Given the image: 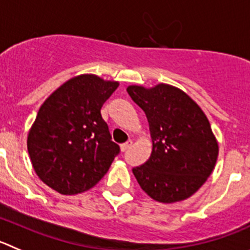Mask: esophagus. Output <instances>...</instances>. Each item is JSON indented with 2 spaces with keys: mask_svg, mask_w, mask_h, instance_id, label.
Instances as JSON below:
<instances>
[{
  "mask_svg": "<svg viewBox=\"0 0 250 250\" xmlns=\"http://www.w3.org/2000/svg\"><path fill=\"white\" fill-rule=\"evenodd\" d=\"M132 144H133V141H127V142H125V143L121 144V146H120L121 150H122V151L127 150L128 148H130V146H132Z\"/></svg>",
  "mask_w": 250,
  "mask_h": 250,
  "instance_id": "esophagus-1",
  "label": "esophagus"
}]
</instances>
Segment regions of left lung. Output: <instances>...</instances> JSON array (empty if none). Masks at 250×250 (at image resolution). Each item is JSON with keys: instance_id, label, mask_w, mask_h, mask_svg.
I'll return each mask as SVG.
<instances>
[{"instance_id": "obj_1", "label": "left lung", "mask_w": 250, "mask_h": 250, "mask_svg": "<svg viewBox=\"0 0 250 250\" xmlns=\"http://www.w3.org/2000/svg\"><path fill=\"white\" fill-rule=\"evenodd\" d=\"M127 92L149 123L150 158L133 169L139 186L154 201L175 204L206 183L218 157V142L201 107L169 83L129 85Z\"/></svg>"}]
</instances>
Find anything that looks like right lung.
<instances>
[{"instance_id":"1","label":"right lung","mask_w":250,"mask_h":250,"mask_svg":"<svg viewBox=\"0 0 250 250\" xmlns=\"http://www.w3.org/2000/svg\"><path fill=\"white\" fill-rule=\"evenodd\" d=\"M118 81L81 74L44 101L30 127L27 148L38 178L62 195L90 190L120 151L111 141L101 107Z\"/></svg>"}]
</instances>
